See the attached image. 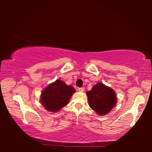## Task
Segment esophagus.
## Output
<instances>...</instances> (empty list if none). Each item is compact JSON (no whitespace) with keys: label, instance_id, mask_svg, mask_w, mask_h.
I'll return each instance as SVG.
<instances>
[{"label":"esophagus","instance_id":"esophagus-1","mask_svg":"<svg viewBox=\"0 0 152 152\" xmlns=\"http://www.w3.org/2000/svg\"><path fill=\"white\" fill-rule=\"evenodd\" d=\"M78 91H80V92H84V88H78Z\"/></svg>","mask_w":152,"mask_h":152}]
</instances>
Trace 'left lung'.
<instances>
[{"label": "left lung", "mask_w": 152, "mask_h": 152, "mask_svg": "<svg viewBox=\"0 0 152 152\" xmlns=\"http://www.w3.org/2000/svg\"><path fill=\"white\" fill-rule=\"evenodd\" d=\"M89 107L97 115H107L115 107L117 96L114 90L103 83H97L91 91L86 92Z\"/></svg>", "instance_id": "obj_1"}]
</instances>
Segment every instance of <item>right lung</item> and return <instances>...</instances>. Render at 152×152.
Masks as SVG:
<instances>
[{"instance_id": "add662e5", "label": "right lung", "mask_w": 152, "mask_h": 152, "mask_svg": "<svg viewBox=\"0 0 152 152\" xmlns=\"http://www.w3.org/2000/svg\"><path fill=\"white\" fill-rule=\"evenodd\" d=\"M74 93L75 89L72 86L57 80L43 89L40 102L48 111L56 113L68 104Z\"/></svg>"}]
</instances>
